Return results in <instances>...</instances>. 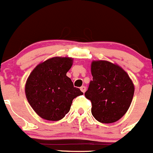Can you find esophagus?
<instances>
[{
	"label": "esophagus",
	"instance_id": "34e87169",
	"mask_svg": "<svg viewBox=\"0 0 153 153\" xmlns=\"http://www.w3.org/2000/svg\"><path fill=\"white\" fill-rule=\"evenodd\" d=\"M80 89H81V91H82V92L85 93V91H86V88L85 87V86H82V87L80 88Z\"/></svg>",
	"mask_w": 153,
	"mask_h": 153
}]
</instances>
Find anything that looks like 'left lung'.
I'll return each instance as SVG.
<instances>
[{"mask_svg":"<svg viewBox=\"0 0 153 153\" xmlns=\"http://www.w3.org/2000/svg\"><path fill=\"white\" fill-rule=\"evenodd\" d=\"M92 81L85 93L91 114L102 123H115L129 108L135 91L132 79L122 67L108 61H92Z\"/></svg>","mask_w":153,"mask_h":153,"instance_id":"8db88e82","label":"left lung"}]
</instances>
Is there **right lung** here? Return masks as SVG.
Segmentation results:
<instances>
[{"label":"right lung","mask_w":153,"mask_h":153,"mask_svg":"<svg viewBox=\"0 0 153 153\" xmlns=\"http://www.w3.org/2000/svg\"><path fill=\"white\" fill-rule=\"evenodd\" d=\"M73 64L69 57H54L38 64L25 83L29 104L41 118L48 121L63 119L73 99L83 95L66 75Z\"/></svg>","instance_id":"right-lung-1"}]
</instances>
